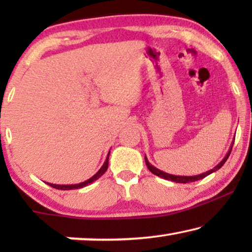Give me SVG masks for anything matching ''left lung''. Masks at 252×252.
Masks as SVG:
<instances>
[{
    "mask_svg": "<svg viewBox=\"0 0 252 252\" xmlns=\"http://www.w3.org/2000/svg\"><path fill=\"white\" fill-rule=\"evenodd\" d=\"M233 144L234 142L232 143V146H230L228 153H227V155L225 157H223V159L220 161V163L217 165V166H215L212 168V170H210L208 172H204V173L202 174H198V175H191V177H187V175H174V174H170V173H166V172H163L160 170H158L157 167H155L154 165H151L149 163V160H148V158L144 156V160H146V164L148 168H149V171L151 172V173H154L155 175H157V177L159 178H163V179H166V180H171V181H174L177 182V184H188V182H192V181H197V180H201V179L208 177L209 174L213 173V172L218 171L220 167L222 166L223 164H225V161L228 159L229 155H230V151H232V148H233Z\"/></svg>",
    "mask_w": 252,
    "mask_h": 252,
    "instance_id": "left-lung-1",
    "label": "left lung"
}]
</instances>
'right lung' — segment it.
Wrapping results in <instances>:
<instances>
[{
	"label": "right lung",
	"mask_w": 252,
	"mask_h": 252,
	"mask_svg": "<svg viewBox=\"0 0 252 252\" xmlns=\"http://www.w3.org/2000/svg\"><path fill=\"white\" fill-rule=\"evenodd\" d=\"M109 155H110V151H109L108 156H106V159L104 161V164L102 165V167L99 168L97 173L93 175V177L91 179H88V180H86L84 182H80V184H75V185H55V184H49V182H47V185H49L50 187H53V188L62 189V190H70V189L84 188V187H86V186L93 184V182H94L95 180H97L98 178H101L102 175L105 173V171L108 170V166H109Z\"/></svg>",
	"instance_id": "add662e5"
}]
</instances>
